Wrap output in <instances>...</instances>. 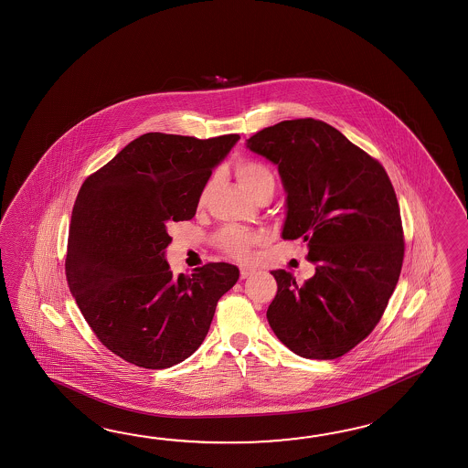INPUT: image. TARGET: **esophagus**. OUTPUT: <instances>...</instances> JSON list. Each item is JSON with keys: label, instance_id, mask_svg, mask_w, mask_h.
Returning a JSON list of instances; mask_svg holds the SVG:
<instances>
[{"label": "esophagus", "instance_id": "obj_1", "mask_svg": "<svg viewBox=\"0 0 468 468\" xmlns=\"http://www.w3.org/2000/svg\"><path fill=\"white\" fill-rule=\"evenodd\" d=\"M256 270H252V268H240V278L242 280H246V278H250V274H254Z\"/></svg>", "mask_w": 468, "mask_h": 468}]
</instances>
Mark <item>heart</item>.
Instances as JSON below:
<instances>
[{
    "label": "heart",
    "mask_w": 468,
    "mask_h": 468,
    "mask_svg": "<svg viewBox=\"0 0 468 468\" xmlns=\"http://www.w3.org/2000/svg\"><path fill=\"white\" fill-rule=\"evenodd\" d=\"M236 178L239 182V186L250 194V197H256L262 190H272L274 192V176L271 170L266 168L260 162H252V160H240L236 165ZM210 184H207L200 194V204H204L207 197L210 194ZM218 242L229 254H232L234 258L246 260L250 256V248L254 244L260 242V236L244 230V229L228 228L224 229L218 236Z\"/></svg>",
    "instance_id": "b5f03b06"
}]
</instances>
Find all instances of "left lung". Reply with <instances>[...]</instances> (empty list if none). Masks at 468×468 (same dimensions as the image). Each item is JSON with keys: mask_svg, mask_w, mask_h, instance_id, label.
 <instances>
[{"mask_svg": "<svg viewBox=\"0 0 468 468\" xmlns=\"http://www.w3.org/2000/svg\"><path fill=\"white\" fill-rule=\"evenodd\" d=\"M278 166L286 194L282 239H303L315 274L298 284L271 271L266 316L274 335L306 359H337L379 324L399 280L404 240L382 165L324 121H282L246 140Z\"/></svg>", "mask_w": 468, "mask_h": 468, "instance_id": "left-lung-1", "label": "left lung"}]
</instances>
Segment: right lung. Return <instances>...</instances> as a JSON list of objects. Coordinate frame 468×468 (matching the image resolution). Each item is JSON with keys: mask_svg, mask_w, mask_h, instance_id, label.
Returning <instances> with one entry per match:
<instances>
[{"mask_svg": "<svg viewBox=\"0 0 468 468\" xmlns=\"http://www.w3.org/2000/svg\"><path fill=\"white\" fill-rule=\"evenodd\" d=\"M239 134L208 140L146 133L82 184L72 210L66 274L102 346L144 369H166L204 342L218 298L239 280L208 262L175 280L165 250L172 222L196 216L212 170Z\"/></svg>", "mask_w": 468, "mask_h": 468, "instance_id": "right-lung-1", "label": "right lung"}]
</instances>
